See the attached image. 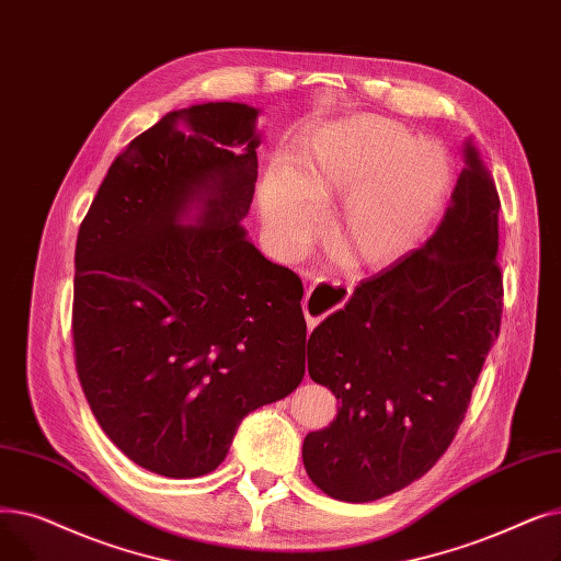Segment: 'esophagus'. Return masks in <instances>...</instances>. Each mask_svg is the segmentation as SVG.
Wrapping results in <instances>:
<instances>
[{"label":"esophagus","mask_w":561,"mask_h":561,"mask_svg":"<svg viewBox=\"0 0 561 561\" xmlns=\"http://www.w3.org/2000/svg\"><path fill=\"white\" fill-rule=\"evenodd\" d=\"M342 304H344V297L340 295L337 289H333V287H327V289L322 291V297H319V299L312 297V289H310L308 295H306V299H304V314H306L308 329L312 331L319 322H322V319H324L327 314H331L333 310H337Z\"/></svg>","instance_id":"esophagus-1"}]
</instances>
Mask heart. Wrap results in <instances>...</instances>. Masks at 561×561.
I'll list each match as a JSON object with an SVG mask.
<instances>
[{"mask_svg": "<svg viewBox=\"0 0 561 561\" xmlns=\"http://www.w3.org/2000/svg\"><path fill=\"white\" fill-rule=\"evenodd\" d=\"M449 159L430 141L409 139L392 121L363 116L337 123L260 186V215L272 242L295 253L317 215L346 193L331 226V249L344 270H367L402 255L449 184Z\"/></svg>", "mask_w": 561, "mask_h": 561, "instance_id": "1", "label": "heart"}]
</instances>
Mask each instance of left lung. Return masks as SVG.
Wrapping results in <instances>:
<instances>
[{"mask_svg": "<svg viewBox=\"0 0 561 561\" xmlns=\"http://www.w3.org/2000/svg\"><path fill=\"white\" fill-rule=\"evenodd\" d=\"M500 196L466 146L438 230L379 274L308 340V375L337 399L304 440L312 484L344 502L409 486L445 455L500 333Z\"/></svg>", "mask_w": 561, "mask_h": 561, "instance_id": "8db88e82", "label": "left lung"}]
</instances>
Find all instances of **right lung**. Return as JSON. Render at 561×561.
Listing matches in <instances>:
<instances>
[{"label":"right lung","instance_id":"1","mask_svg":"<svg viewBox=\"0 0 561 561\" xmlns=\"http://www.w3.org/2000/svg\"><path fill=\"white\" fill-rule=\"evenodd\" d=\"M255 116L239 102L169 112L114 159L77 234L79 383L123 455L173 479L215 470L239 422L306 371L301 278L239 226ZM192 202L202 217L184 227Z\"/></svg>","mask_w":561,"mask_h":561}]
</instances>
